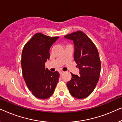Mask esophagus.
<instances>
[{"label": "esophagus", "instance_id": "esophagus-1", "mask_svg": "<svg viewBox=\"0 0 122 122\" xmlns=\"http://www.w3.org/2000/svg\"><path fill=\"white\" fill-rule=\"evenodd\" d=\"M63 73H64V71H59V74H60V75H61V74H63Z\"/></svg>", "mask_w": 122, "mask_h": 122}]
</instances>
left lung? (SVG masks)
I'll list each match as a JSON object with an SVG mask.
<instances>
[{
  "label": "left lung",
  "instance_id": "8db88e82",
  "mask_svg": "<svg viewBox=\"0 0 122 122\" xmlns=\"http://www.w3.org/2000/svg\"><path fill=\"white\" fill-rule=\"evenodd\" d=\"M64 37L73 41L74 59L80 74L71 73V80L66 86L71 96L83 99L93 92L99 81L101 67L99 53L93 41L83 31H76Z\"/></svg>",
  "mask_w": 122,
  "mask_h": 122
}]
</instances>
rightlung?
Masks as SVG:
<instances>
[{
  "label": "right lung",
  "instance_id": "add662e5",
  "mask_svg": "<svg viewBox=\"0 0 122 122\" xmlns=\"http://www.w3.org/2000/svg\"><path fill=\"white\" fill-rule=\"evenodd\" d=\"M58 38L36 33L23 49L21 64L23 78L29 89L39 99L50 97L59 81L58 71L52 72L45 66L50 58V48Z\"/></svg>",
  "mask_w": 122,
  "mask_h": 122
}]
</instances>
